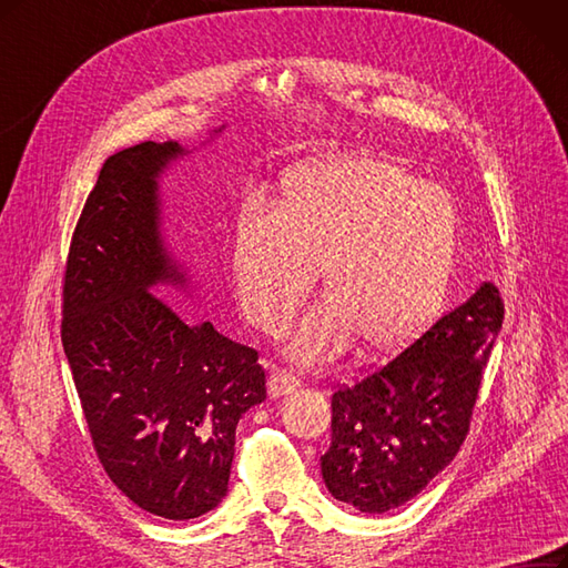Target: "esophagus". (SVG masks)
Returning a JSON list of instances; mask_svg holds the SVG:
<instances>
[{"instance_id": "1", "label": "esophagus", "mask_w": 568, "mask_h": 568, "mask_svg": "<svg viewBox=\"0 0 568 568\" xmlns=\"http://www.w3.org/2000/svg\"><path fill=\"white\" fill-rule=\"evenodd\" d=\"M298 385H301V381L296 376L288 374V371H284V368H277V371H272L267 378V393H270V397H284V395H291Z\"/></svg>"}]
</instances>
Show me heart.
<instances>
[{
	"instance_id": "obj_1",
	"label": "heart",
	"mask_w": 568,
	"mask_h": 568,
	"mask_svg": "<svg viewBox=\"0 0 568 568\" xmlns=\"http://www.w3.org/2000/svg\"><path fill=\"white\" fill-rule=\"evenodd\" d=\"M456 253L452 194L393 160L349 154L291 169L267 216L242 213L230 270L246 320L280 334L320 267L326 298L288 343L291 355L310 364L352 338L383 355L418 336L444 307Z\"/></svg>"
}]
</instances>
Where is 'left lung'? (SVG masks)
<instances>
[{
	"mask_svg": "<svg viewBox=\"0 0 568 568\" xmlns=\"http://www.w3.org/2000/svg\"><path fill=\"white\" fill-rule=\"evenodd\" d=\"M500 326V291L481 282L399 357L338 389L331 399V446L322 456L331 496L368 515L416 498L454 460L470 429Z\"/></svg>",
	"mask_w": 568,
	"mask_h": 568,
	"instance_id": "1",
	"label": "left lung"
}]
</instances>
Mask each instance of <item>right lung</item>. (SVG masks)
Instances as JSON below:
<instances>
[{"mask_svg":"<svg viewBox=\"0 0 568 568\" xmlns=\"http://www.w3.org/2000/svg\"><path fill=\"white\" fill-rule=\"evenodd\" d=\"M185 154L179 141H145L108 158L72 234L61 331L108 477L175 521L225 498L234 429L265 399L256 349L160 296L166 284L187 288L162 234L160 190Z\"/></svg>","mask_w":568,"mask_h":568,"instance_id":"right-lung-1","label":"right lung"}]
</instances>
